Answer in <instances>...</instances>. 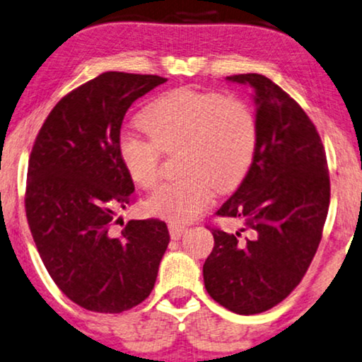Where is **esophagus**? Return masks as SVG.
<instances>
[{
    "mask_svg": "<svg viewBox=\"0 0 362 362\" xmlns=\"http://www.w3.org/2000/svg\"><path fill=\"white\" fill-rule=\"evenodd\" d=\"M168 231H170V238L172 240H178L184 235L185 226L184 225H177V223H168Z\"/></svg>",
    "mask_w": 362,
    "mask_h": 362,
    "instance_id": "esophagus-1",
    "label": "esophagus"
}]
</instances>
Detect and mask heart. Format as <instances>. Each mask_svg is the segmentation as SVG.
Listing matches in <instances>:
<instances>
[{"mask_svg":"<svg viewBox=\"0 0 362 362\" xmlns=\"http://www.w3.org/2000/svg\"><path fill=\"white\" fill-rule=\"evenodd\" d=\"M139 124L148 139L122 134L119 158L131 180L152 189L160 175V152L178 151L184 175L163 184L146 200L153 216L185 223L209 209L214 187L237 189L252 167L258 146L253 110L214 90L178 88L158 95Z\"/></svg>","mask_w":362,"mask_h":362,"instance_id":"heart-1","label":"heart"}]
</instances>
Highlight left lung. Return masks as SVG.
<instances>
[{
	"label": "left lung",
	"instance_id": "8db88e82",
	"mask_svg": "<svg viewBox=\"0 0 362 362\" xmlns=\"http://www.w3.org/2000/svg\"><path fill=\"white\" fill-rule=\"evenodd\" d=\"M226 79L255 89L258 146L247 177L216 211L242 218L247 235L211 228L204 281L226 310L257 315L285 300L310 268L329 209V173L320 134L295 99L262 74Z\"/></svg>",
	"mask_w": 362,
	"mask_h": 362
}]
</instances>
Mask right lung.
<instances>
[{
	"mask_svg": "<svg viewBox=\"0 0 362 362\" xmlns=\"http://www.w3.org/2000/svg\"><path fill=\"white\" fill-rule=\"evenodd\" d=\"M165 77L104 72L66 94L36 136L24 206L47 273L76 305L95 313L137 306L156 285L170 242L165 221L115 214L134 202L119 158L120 125L134 100Z\"/></svg>",
	"mask_w": 362,
	"mask_h": 362,
	"instance_id": "add662e5",
	"label": "right lung"
}]
</instances>
